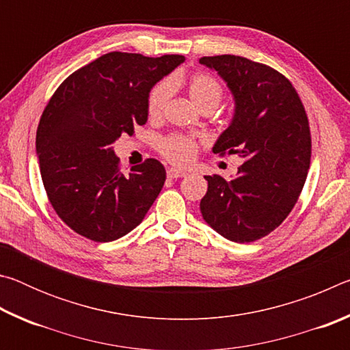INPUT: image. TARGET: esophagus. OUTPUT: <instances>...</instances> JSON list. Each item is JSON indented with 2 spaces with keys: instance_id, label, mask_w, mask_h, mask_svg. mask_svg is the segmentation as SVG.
Returning <instances> with one entry per match:
<instances>
[{
  "instance_id": "34e87169",
  "label": "esophagus",
  "mask_w": 350,
  "mask_h": 350,
  "mask_svg": "<svg viewBox=\"0 0 350 350\" xmlns=\"http://www.w3.org/2000/svg\"><path fill=\"white\" fill-rule=\"evenodd\" d=\"M167 176L170 177V179H179V177H185L187 173H185V171H180V170H176V168H170L167 171Z\"/></svg>"
}]
</instances>
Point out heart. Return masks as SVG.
I'll return each instance as SVG.
<instances>
[{"mask_svg":"<svg viewBox=\"0 0 350 350\" xmlns=\"http://www.w3.org/2000/svg\"><path fill=\"white\" fill-rule=\"evenodd\" d=\"M180 80H174L173 85H180ZM187 90L189 100L196 108H211L215 109L216 106L221 103L224 90L215 77L206 74H196L187 81ZM171 88L170 81H162L154 88L148 98V114L151 118L162 117L165 108L170 102L171 97ZM161 152L176 165H187L193 161L196 156L198 145L188 137H182V135H171V137L163 139L161 142Z\"/></svg>","mask_w":350,"mask_h":350,"instance_id":"obj_1","label":"heart"}]
</instances>
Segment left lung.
<instances>
[{"label":"left lung","mask_w":350,"mask_h":350,"mask_svg":"<svg viewBox=\"0 0 350 350\" xmlns=\"http://www.w3.org/2000/svg\"><path fill=\"white\" fill-rule=\"evenodd\" d=\"M199 63L217 72L234 103L213 152L245 161L232 179L205 176L208 191L200 213L225 239L253 242L273 232L303 191L310 165L309 122L292 83L278 70L236 55L202 57Z\"/></svg>","instance_id":"obj_1"}]
</instances>
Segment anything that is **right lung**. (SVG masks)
Wrapping results in <instances>:
<instances>
[{
  "label": "right lung",
  "instance_id": "1",
  "mask_svg": "<svg viewBox=\"0 0 350 350\" xmlns=\"http://www.w3.org/2000/svg\"><path fill=\"white\" fill-rule=\"evenodd\" d=\"M183 55L109 52L75 70L47 103L37 129L43 185L62 221L97 242L128 234L144 221L167 179L156 159L118 170L114 142L148 120V98Z\"/></svg>",
  "mask_w": 350,
  "mask_h": 350
}]
</instances>
